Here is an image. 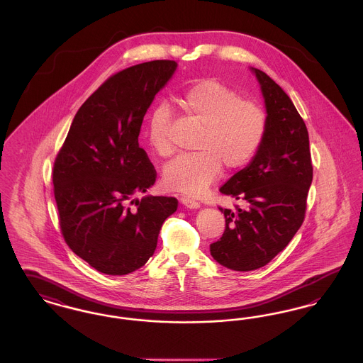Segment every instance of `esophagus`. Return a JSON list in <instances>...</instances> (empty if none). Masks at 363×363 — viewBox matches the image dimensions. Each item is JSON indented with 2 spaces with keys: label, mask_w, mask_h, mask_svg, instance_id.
<instances>
[{
  "label": "esophagus",
  "mask_w": 363,
  "mask_h": 363,
  "mask_svg": "<svg viewBox=\"0 0 363 363\" xmlns=\"http://www.w3.org/2000/svg\"><path fill=\"white\" fill-rule=\"evenodd\" d=\"M181 203H182L185 207L193 208V209L200 207V203H199V201H196V200H193V199H190V197H186V196H182V197H181Z\"/></svg>",
  "instance_id": "obj_1"
}]
</instances>
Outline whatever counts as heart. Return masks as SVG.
Here are the masks:
<instances>
[{
  "label": "heart",
  "mask_w": 363,
  "mask_h": 363,
  "mask_svg": "<svg viewBox=\"0 0 363 363\" xmlns=\"http://www.w3.org/2000/svg\"><path fill=\"white\" fill-rule=\"evenodd\" d=\"M175 102L184 116L201 126L194 143L197 152L174 159L163 172L167 189L199 196L227 172L246 166L257 154L267 132V114L259 104L215 79H201L186 86ZM170 114L156 106L147 120L145 138L160 157H170L174 145L169 135Z\"/></svg>",
  "instance_id": "b5f03b06"
}]
</instances>
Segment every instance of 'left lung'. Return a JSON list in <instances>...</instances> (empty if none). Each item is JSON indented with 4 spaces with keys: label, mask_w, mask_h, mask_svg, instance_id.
<instances>
[{
    "label": "left lung",
    "mask_w": 363,
    "mask_h": 363,
    "mask_svg": "<svg viewBox=\"0 0 363 363\" xmlns=\"http://www.w3.org/2000/svg\"><path fill=\"white\" fill-rule=\"evenodd\" d=\"M265 99L267 132L252 163L234 174L220 191L246 208L225 213L220 240L211 255L233 271H255L289 245L305 220L313 179L309 133L289 95L262 70L253 69Z\"/></svg>",
    "instance_id": "obj_1"
}]
</instances>
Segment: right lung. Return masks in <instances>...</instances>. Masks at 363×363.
Segmentation results:
<instances>
[{"mask_svg": "<svg viewBox=\"0 0 363 363\" xmlns=\"http://www.w3.org/2000/svg\"><path fill=\"white\" fill-rule=\"evenodd\" d=\"M175 68V61L155 60L110 76L82 104L55 156L52 190L62 237L106 275L143 267L178 207L177 199L164 196L130 201L155 184V167L138 147V135L147 108Z\"/></svg>", "mask_w": 363, "mask_h": 363, "instance_id": "1", "label": "right lung"}]
</instances>
